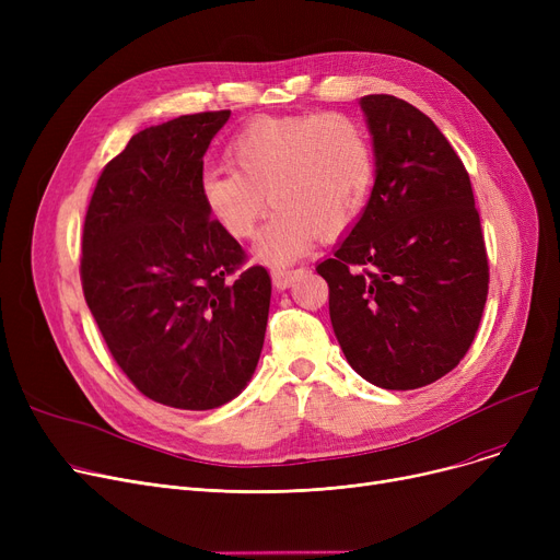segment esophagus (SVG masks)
Segmentation results:
<instances>
[{"label":"esophagus","instance_id":"1","mask_svg":"<svg viewBox=\"0 0 560 560\" xmlns=\"http://www.w3.org/2000/svg\"><path fill=\"white\" fill-rule=\"evenodd\" d=\"M300 270H275L272 272V283L277 290H285L292 281H295Z\"/></svg>","mask_w":560,"mask_h":560}]
</instances>
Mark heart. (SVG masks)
Returning <instances> with one entry per match:
<instances>
[{"instance_id": "heart-1", "label": "heart", "mask_w": 560, "mask_h": 560, "mask_svg": "<svg viewBox=\"0 0 560 560\" xmlns=\"http://www.w3.org/2000/svg\"><path fill=\"white\" fill-rule=\"evenodd\" d=\"M231 167H206L199 197L215 224L235 241L256 233L268 199L275 213L256 256L275 268L300 258L315 235L342 233L363 209L372 179L370 147L340 113L265 115L226 150Z\"/></svg>"}]
</instances>
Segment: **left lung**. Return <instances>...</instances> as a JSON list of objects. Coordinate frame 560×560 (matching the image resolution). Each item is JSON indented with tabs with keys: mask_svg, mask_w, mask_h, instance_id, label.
<instances>
[{
	"mask_svg": "<svg viewBox=\"0 0 560 560\" xmlns=\"http://www.w3.org/2000/svg\"><path fill=\"white\" fill-rule=\"evenodd\" d=\"M376 176L359 222L317 265L347 363L386 390L452 372L488 298V256L469 174L420 108L361 97Z\"/></svg>",
	"mask_w": 560,
	"mask_h": 560,
	"instance_id": "obj_1",
	"label": "left lung"
}]
</instances>
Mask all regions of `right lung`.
Masks as SVG:
<instances>
[{
  "label": "right lung",
  "mask_w": 560,
  "mask_h": 560,
  "mask_svg": "<svg viewBox=\"0 0 560 560\" xmlns=\"http://www.w3.org/2000/svg\"><path fill=\"white\" fill-rule=\"evenodd\" d=\"M231 110L136 133L102 170L81 238L83 298L131 384L159 404L218 408L260 359L272 281L199 197L203 154Z\"/></svg>",
  "instance_id": "1"
}]
</instances>
